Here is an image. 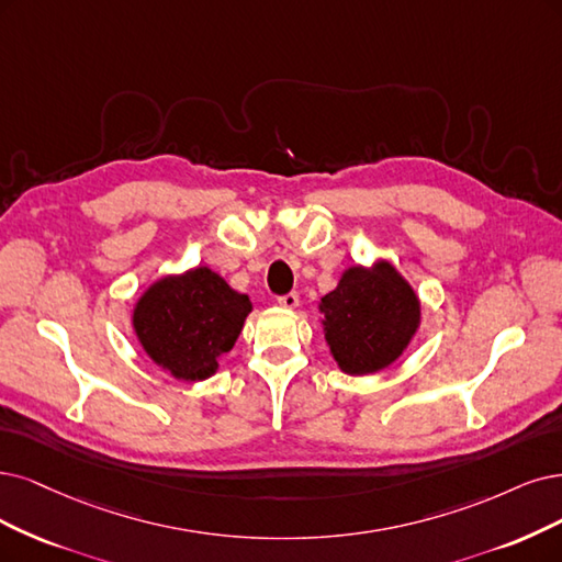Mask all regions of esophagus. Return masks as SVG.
Here are the masks:
<instances>
[{
    "mask_svg": "<svg viewBox=\"0 0 562 562\" xmlns=\"http://www.w3.org/2000/svg\"><path fill=\"white\" fill-rule=\"evenodd\" d=\"M278 305H280V307H286V310H294V307L299 305V294H296V292H289V294L280 296V299H278Z\"/></svg>",
    "mask_w": 562,
    "mask_h": 562,
    "instance_id": "esophagus-1",
    "label": "esophagus"
}]
</instances>
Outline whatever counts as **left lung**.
Returning a JSON list of instances; mask_svg holds the SVG:
<instances>
[{
  "mask_svg": "<svg viewBox=\"0 0 562 562\" xmlns=\"http://www.w3.org/2000/svg\"><path fill=\"white\" fill-rule=\"evenodd\" d=\"M330 355L347 375H370L396 361L422 322V303L389 261L347 268L319 303Z\"/></svg>",
  "mask_w": 562,
  "mask_h": 562,
  "instance_id": "left-lung-1",
  "label": "left lung"
}]
</instances>
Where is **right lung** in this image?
Listing matches in <instances>:
<instances>
[{
    "mask_svg": "<svg viewBox=\"0 0 562 562\" xmlns=\"http://www.w3.org/2000/svg\"><path fill=\"white\" fill-rule=\"evenodd\" d=\"M252 303L234 292L211 268L196 266L166 276L145 289L134 307L140 347L176 380L201 382L215 375L217 359L238 340Z\"/></svg>",
    "mask_w": 562,
    "mask_h": 562,
    "instance_id": "1",
    "label": "right lung"
}]
</instances>
